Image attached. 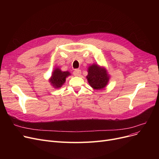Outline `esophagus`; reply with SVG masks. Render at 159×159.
I'll return each mask as SVG.
<instances>
[{"label":"esophagus","instance_id":"34e87169","mask_svg":"<svg viewBox=\"0 0 159 159\" xmlns=\"http://www.w3.org/2000/svg\"><path fill=\"white\" fill-rule=\"evenodd\" d=\"M81 74V71L80 70H75L73 71V75L75 76H80Z\"/></svg>","mask_w":159,"mask_h":159}]
</instances>
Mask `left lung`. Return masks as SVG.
<instances>
[{"label":"left lung","mask_w":159,"mask_h":159,"mask_svg":"<svg viewBox=\"0 0 159 159\" xmlns=\"http://www.w3.org/2000/svg\"><path fill=\"white\" fill-rule=\"evenodd\" d=\"M86 77L89 85L95 89L104 88L109 80V75L106 70L96 64L89 67L88 75Z\"/></svg>","instance_id":"left-lung-1"}]
</instances>
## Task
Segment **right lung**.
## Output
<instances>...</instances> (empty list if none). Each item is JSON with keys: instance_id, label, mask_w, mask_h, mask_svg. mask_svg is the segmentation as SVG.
<instances>
[{"instance_id": "right-lung-1", "label": "right lung", "mask_w": 159, "mask_h": 159, "mask_svg": "<svg viewBox=\"0 0 159 159\" xmlns=\"http://www.w3.org/2000/svg\"><path fill=\"white\" fill-rule=\"evenodd\" d=\"M70 75L68 71H62L59 68H56L52 74L49 81L55 88H61L66 81V78Z\"/></svg>"}]
</instances>
